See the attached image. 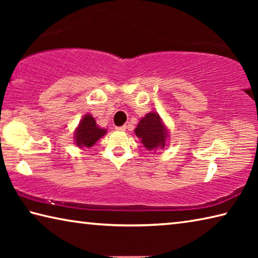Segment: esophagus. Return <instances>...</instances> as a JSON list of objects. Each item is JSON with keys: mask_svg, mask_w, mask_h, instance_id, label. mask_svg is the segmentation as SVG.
I'll use <instances>...</instances> for the list:
<instances>
[{"mask_svg": "<svg viewBox=\"0 0 258 258\" xmlns=\"http://www.w3.org/2000/svg\"><path fill=\"white\" fill-rule=\"evenodd\" d=\"M116 130L117 131H125L126 130V126L124 125V126H119V127H116Z\"/></svg>", "mask_w": 258, "mask_h": 258, "instance_id": "1", "label": "esophagus"}]
</instances>
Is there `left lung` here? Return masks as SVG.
<instances>
[{
    "label": "left lung",
    "mask_w": 258,
    "mask_h": 258,
    "mask_svg": "<svg viewBox=\"0 0 258 258\" xmlns=\"http://www.w3.org/2000/svg\"><path fill=\"white\" fill-rule=\"evenodd\" d=\"M135 134L148 150L164 149L168 131L157 112H149L140 119Z\"/></svg>",
    "instance_id": "obj_1"
}]
</instances>
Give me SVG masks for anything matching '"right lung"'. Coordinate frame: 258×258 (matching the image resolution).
Returning a JSON list of instances; mask_svg holds the SVG:
<instances>
[{"label": "right lung", "mask_w": 258, "mask_h": 258, "mask_svg": "<svg viewBox=\"0 0 258 258\" xmlns=\"http://www.w3.org/2000/svg\"><path fill=\"white\" fill-rule=\"evenodd\" d=\"M107 133V130L100 128L94 117L90 113L83 117L75 132V143L80 148H91L100 138Z\"/></svg>", "instance_id": "add662e5"}]
</instances>
